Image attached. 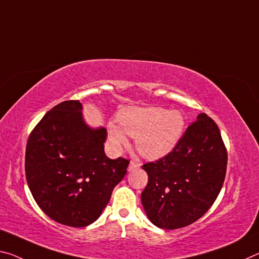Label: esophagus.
Here are the masks:
<instances>
[{"mask_svg": "<svg viewBox=\"0 0 259 259\" xmlns=\"http://www.w3.org/2000/svg\"><path fill=\"white\" fill-rule=\"evenodd\" d=\"M141 167V162L138 161V160H131L130 163H129V167H128V170H135V169H138V168Z\"/></svg>", "mask_w": 259, "mask_h": 259, "instance_id": "obj_1", "label": "esophagus"}]
</instances>
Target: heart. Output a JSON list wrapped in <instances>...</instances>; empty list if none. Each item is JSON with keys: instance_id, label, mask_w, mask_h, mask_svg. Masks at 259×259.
<instances>
[{"instance_id": "heart-1", "label": "heart", "mask_w": 259, "mask_h": 259, "mask_svg": "<svg viewBox=\"0 0 259 259\" xmlns=\"http://www.w3.org/2000/svg\"><path fill=\"white\" fill-rule=\"evenodd\" d=\"M116 123L108 124L109 139L115 147L126 143V135L136 139L143 157L159 159L170 153L183 136L186 118L180 110L161 107H129L121 110Z\"/></svg>"}]
</instances>
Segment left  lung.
Wrapping results in <instances>:
<instances>
[{
	"label": "left lung",
	"instance_id": "left-lung-1",
	"mask_svg": "<svg viewBox=\"0 0 259 259\" xmlns=\"http://www.w3.org/2000/svg\"><path fill=\"white\" fill-rule=\"evenodd\" d=\"M142 168L149 182L141 198L151 223L163 229L191 225L212 206L225 181L227 151L218 125L199 114L170 153Z\"/></svg>",
	"mask_w": 259,
	"mask_h": 259
}]
</instances>
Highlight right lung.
Instances as JSON below:
<instances>
[{
    "label": "right lung",
    "instance_id": "obj_1",
    "mask_svg": "<svg viewBox=\"0 0 259 259\" xmlns=\"http://www.w3.org/2000/svg\"><path fill=\"white\" fill-rule=\"evenodd\" d=\"M78 100L45 114L28 137L25 173L36 204L49 218L70 227L91 225L122 181L129 161L105 154V128H91Z\"/></svg>",
    "mask_w": 259,
    "mask_h": 259
}]
</instances>
